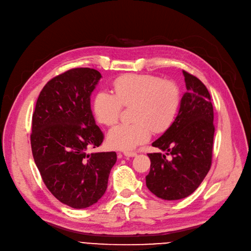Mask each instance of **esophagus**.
<instances>
[{
	"mask_svg": "<svg viewBox=\"0 0 251 251\" xmlns=\"http://www.w3.org/2000/svg\"><path fill=\"white\" fill-rule=\"evenodd\" d=\"M124 155L126 157H136L137 153L136 152H124Z\"/></svg>",
	"mask_w": 251,
	"mask_h": 251,
	"instance_id": "obj_1",
	"label": "esophagus"
}]
</instances>
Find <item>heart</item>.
Returning <instances> with one entry per match:
<instances>
[{
  "label": "heart",
  "instance_id": "1",
  "mask_svg": "<svg viewBox=\"0 0 251 251\" xmlns=\"http://www.w3.org/2000/svg\"><path fill=\"white\" fill-rule=\"evenodd\" d=\"M114 94L99 91L93 100L96 120L112 126L119 120L122 106H132V124H120L107 134V144L116 150L131 151L148 142L152 129L166 130L173 123L180 104V90L175 82L148 74H129L117 78Z\"/></svg>",
  "mask_w": 251,
  "mask_h": 251
}]
</instances>
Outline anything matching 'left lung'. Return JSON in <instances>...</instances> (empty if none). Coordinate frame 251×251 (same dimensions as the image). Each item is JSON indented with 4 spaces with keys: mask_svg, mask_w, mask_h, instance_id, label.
Instances as JSON below:
<instances>
[{
    "mask_svg": "<svg viewBox=\"0 0 251 251\" xmlns=\"http://www.w3.org/2000/svg\"><path fill=\"white\" fill-rule=\"evenodd\" d=\"M186 91L183 93L174 122L153 147L164 154H148L151 160L146 184L156 197L181 200L200 186L212 163L214 110L211 95L201 80L183 71Z\"/></svg>",
    "mask_w": 251,
    "mask_h": 251,
    "instance_id": "8db88e82",
    "label": "left lung"
}]
</instances>
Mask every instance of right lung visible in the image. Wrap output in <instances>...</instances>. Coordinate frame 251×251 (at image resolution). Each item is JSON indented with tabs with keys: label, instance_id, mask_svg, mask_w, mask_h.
<instances>
[{
	"label": "right lung",
	"instance_id": "add662e5",
	"mask_svg": "<svg viewBox=\"0 0 251 251\" xmlns=\"http://www.w3.org/2000/svg\"><path fill=\"white\" fill-rule=\"evenodd\" d=\"M101 78L90 68L54 77L43 87L32 115L31 149L42 180L74 209L89 208L102 198L116 162L115 152L87 153L103 141L90 103Z\"/></svg>",
	"mask_w": 251,
	"mask_h": 251
}]
</instances>
